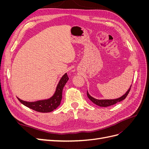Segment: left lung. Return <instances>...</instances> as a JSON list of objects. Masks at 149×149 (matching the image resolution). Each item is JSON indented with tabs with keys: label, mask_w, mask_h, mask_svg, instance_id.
Instances as JSON below:
<instances>
[{
	"label": "left lung",
	"mask_w": 149,
	"mask_h": 149,
	"mask_svg": "<svg viewBox=\"0 0 149 149\" xmlns=\"http://www.w3.org/2000/svg\"><path fill=\"white\" fill-rule=\"evenodd\" d=\"M130 88H131V86H130V88L128 89V91L126 92V93L123 95L122 97L116 99V100H96V99L94 98L93 97H91V96L89 95L88 92L87 91V96L88 97V98L91 100L93 103L95 104L101 106V107H107V106H110L112 105H114L115 104H116L117 102H120L121 101L124 100V99H125V97H127V96L128 95V94L130 91Z\"/></svg>",
	"instance_id": "8db88e82"
}]
</instances>
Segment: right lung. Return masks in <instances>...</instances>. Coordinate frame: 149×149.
Masks as SVG:
<instances>
[{
    "instance_id": "add662e5",
    "label": "right lung",
    "mask_w": 149,
    "mask_h": 149,
    "mask_svg": "<svg viewBox=\"0 0 149 149\" xmlns=\"http://www.w3.org/2000/svg\"><path fill=\"white\" fill-rule=\"evenodd\" d=\"M69 78L67 73L62 76L59 83L58 84L56 91L54 95L48 100H41L35 102L24 101L18 98L19 101L23 104L30 109L40 112H49L56 109L59 106L62 99V91L65 84Z\"/></svg>"
}]
</instances>
